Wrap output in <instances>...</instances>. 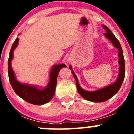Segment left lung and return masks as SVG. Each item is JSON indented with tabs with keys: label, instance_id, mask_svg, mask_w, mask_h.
I'll return each instance as SVG.
<instances>
[{
	"label": "left lung",
	"instance_id": "obj_1",
	"mask_svg": "<svg viewBox=\"0 0 134 134\" xmlns=\"http://www.w3.org/2000/svg\"><path fill=\"white\" fill-rule=\"evenodd\" d=\"M103 27L106 31V33L104 34V35L111 41L115 48H118V51H119V52H118V56H119L118 63L119 64V74H118L117 80L113 84H111V85L105 86L103 88L94 91H87L80 87L76 76L74 74V71L72 70V73L74 79H75L76 82V88H77L79 93L85 100H89L91 102H104V101H106L112 97L113 95H115L116 93H118L119 88H121V86L122 85L123 81H124V78H125V60H124L121 46L118 39L116 38L115 36L113 35V33L111 32V31L109 29L108 27L105 25H103ZM69 68L70 69L72 70V66H70Z\"/></svg>",
	"mask_w": 134,
	"mask_h": 134
}]
</instances>
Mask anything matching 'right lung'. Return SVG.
<instances>
[{
    "instance_id": "add662e5",
    "label": "right lung",
    "mask_w": 134,
    "mask_h": 134,
    "mask_svg": "<svg viewBox=\"0 0 134 134\" xmlns=\"http://www.w3.org/2000/svg\"><path fill=\"white\" fill-rule=\"evenodd\" d=\"M19 39L16 38L13 43L9 54L8 60V73L10 83L19 97L33 105H41L47 103L52 99L55 93L57 85V76L59 71L64 67H66L64 64H55L52 66L49 73V82L45 88H40L37 86L28 84L21 83L16 80L13 70L11 67V61L13 58V52L17 47Z\"/></svg>"
}]
</instances>
